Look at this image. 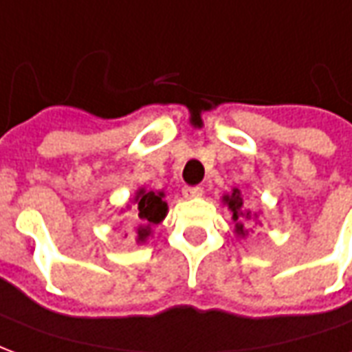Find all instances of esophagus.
<instances>
[{"label":"esophagus","mask_w":352,"mask_h":352,"mask_svg":"<svg viewBox=\"0 0 352 352\" xmlns=\"http://www.w3.org/2000/svg\"><path fill=\"white\" fill-rule=\"evenodd\" d=\"M204 194V188L201 186H184L183 196L184 198H198Z\"/></svg>","instance_id":"1"}]
</instances>
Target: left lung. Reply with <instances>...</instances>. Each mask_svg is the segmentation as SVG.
<instances>
[{"instance_id": "left-lung-1", "label": "left lung", "mask_w": 352, "mask_h": 352, "mask_svg": "<svg viewBox=\"0 0 352 352\" xmlns=\"http://www.w3.org/2000/svg\"><path fill=\"white\" fill-rule=\"evenodd\" d=\"M224 201L228 204V207L232 209V214H234V221H236V234L237 236H247V230L243 228V219H251V211H247L243 206V198L239 190H234L230 196H224Z\"/></svg>"}]
</instances>
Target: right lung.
I'll list each match as a JSON object with an SVG mask.
<instances>
[{
  "instance_id": "right-lung-1",
  "label": "right lung",
  "mask_w": 352,
  "mask_h": 352,
  "mask_svg": "<svg viewBox=\"0 0 352 352\" xmlns=\"http://www.w3.org/2000/svg\"><path fill=\"white\" fill-rule=\"evenodd\" d=\"M164 192H138V217L139 226L133 228V236L138 243H145L146 237L151 236V226L162 222V219L166 217L168 211V204L164 201Z\"/></svg>"
}]
</instances>
